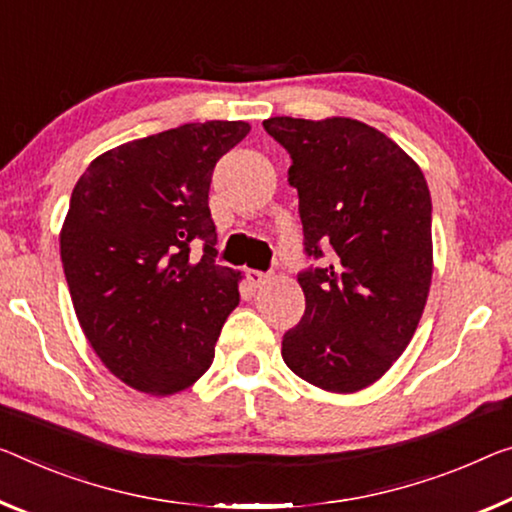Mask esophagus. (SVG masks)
<instances>
[{
    "label": "esophagus",
    "instance_id": "obj_1",
    "mask_svg": "<svg viewBox=\"0 0 512 512\" xmlns=\"http://www.w3.org/2000/svg\"><path fill=\"white\" fill-rule=\"evenodd\" d=\"M247 279H249V283L254 288H261L263 283H267V279H270V277H267V274H263V272H258V270H249L247 272Z\"/></svg>",
    "mask_w": 512,
    "mask_h": 512
}]
</instances>
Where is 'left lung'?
I'll return each mask as SVG.
<instances>
[{"mask_svg":"<svg viewBox=\"0 0 512 512\" xmlns=\"http://www.w3.org/2000/svg\"><path fill=\"white\" fill-rule=\"evenodd\" d=\"M293 157L304 247L325 267L300 274L306 309L283 336L295 375L329 393H357L403 355L432 281L426 178L396 141L348 116L263 121Z\"/></svg>","mask_w":512,"mask_h":512,"instance_id":"obj_1","label":"left lung"}]
</instances>
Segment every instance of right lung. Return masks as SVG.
I'll list each match as a JSON object with an SVG mask.
<instances>
[{"instance_id": "1", "label": "right lung", "mask_w": 512, "mask_h": 512, "mask_svg": "<svg viewBox=\"0 0 512 512\" xmlns=\"http://www.w3.org/2000/svg\"><path fill=\"white\" fill-rule=\"evenodd\" d=\"M249 130L206 121L128 141L98 155L70 196L59 247L77 320L107 371L148 396L192 387L240 304L242 272L215 265L208 192Z\"/></svg>"}]
</instances>
